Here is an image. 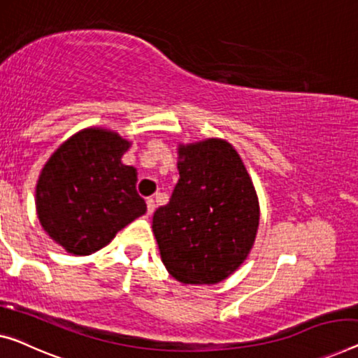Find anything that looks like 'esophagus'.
Returning a JSON list of instances; mask_svg holds the SVG:
<instances>
[{
    "label": "esophagus",
    "mask_w": 358,
    "mask_h": 358,
    "mask_svg": "<svg viewBox=\"0 0 358 358\" xmlns=\"http://www.w3.org/2000/svg\"><path fill=\"white\" fill-rule=\"evenodd\" d=\"M148 204V213H152L154 210H156V201L152 199V197H149V199L146 201Z\"/></svg>",
    "instance_id": "1"
}]
</instances>
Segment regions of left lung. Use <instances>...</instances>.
<instances>
[{"mask_svg":"<svg viewBox=\"0 0 358 358\" xmlns=\"http://www.w3.org/2000/svg\"><path fill=\"white\" fill-rule=\"evenodd\" d=\"M178 183L154 212L165 268L185 285H217L248 259L260 207L246 165L227 140L178 145Z\"/></svg>","mask_w":358,"mask_h":358,"instance_id":"obj_1","label":"left lung"}]
</instances>
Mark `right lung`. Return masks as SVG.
I'll list each match as a JSON object with an SVG mask.
<instances>
[{
    "instance_id": "obj_1",
    "label": "right lung",
    "mask_w": 358,
    "mask_h": 358,
    "mask_svg": "<svg viewBox=\"0 0 358 358\" xmlns=\"http://www.w3.org/2000/svg\"><path fill=\"white\" fill-rule=\"evenodd\" d=\"M131 141L88 127L51 154L36 181L35 207L43 230L72 255H90L145 215L138 172L122 162Z\"/></svg>"
}]
</instances>
